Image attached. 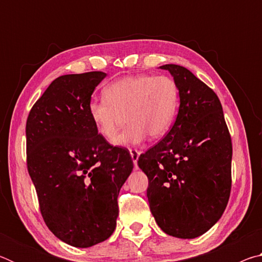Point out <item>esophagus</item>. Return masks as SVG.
<instances>
[{"label":"esophagus","instance_id":"esophagus-1","mask_svg":"<svg viewBox=\"0 0 262 262\" xmlns=\"http://www.w3.org/2000/svg\"><path fill=\"white\" fill-rule=\"evenodd\" d=\"M129 152H130V157L133 159V163H134L135 167L137 168V161H139V157H140V151H137L135 149H130Z\"/></svg>","mask_w":262,"mask_h":262}]
</instances>
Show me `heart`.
<instances>
[{
    "label": "heart",
    "mask_w": 262,
    "mask_h": 262,
    "mask_svg": "<svg viewBox=\"0 0 262 262\" xmlns=\"http://www.w3.org/2000/svg\"><path fill=\"white\" fill-rule=\"evenodd\" d=\"M105 99H92L88 112L98 134L113 141L126 116L128 127L113 142L130 147L150 135L166 134L179 106V89L173 78L151 75H132L111 83L104 90Z\"/></svg>",
    "instance_id": "heart-1"
}]
</instances>
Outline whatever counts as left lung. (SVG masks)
Returning a JSON list of instances; mask_svg holds the SVG:
<instances>
[{
	"instance_id": "1",
	"label": "left lung",
	"mask_w": 262,
	"mask_h": 262,
	"mask_svg": "<svg viewBox=\"0 0 262 262\" xmlns=\"http://www.w3.org/2000/svg\"><path fill=\"white\" fill-rule=\"evenodd\" d=\"M179 89V111L167 135L139 157L158 227L177 238L206 233L221 219L231 190L232 144L214 91L187 68L164 64Z\"/></svg>"
}]
</instances>
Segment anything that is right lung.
Segmentation results:
<instances>
[{"label":"right lung","instance_id":"obj_1","mask_svg":"<svg viewBox=\"0 0 262 262\" xmlns=\"http://www.w3.org/2000/svg\"><path fill=\"white\" fill-rule=\"evenodd\" d=\"M105 77L101 72L57 77L26 121L28 170L43 221L75 247L113 233L118 195L134 167L128 150L108 144L89 117L91 96Z\"/></svg>","mask_w":262,"mask_h":262}]
</instances>
